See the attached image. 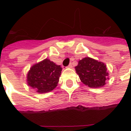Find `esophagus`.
<instances>
[{"mask_svg":"<svg viewBox=\"0 0 131 131\" xmlns=\"http://www.w3.org/2000/svg\"><path fill=\"white\" fill-rule=\"evenodd\" d=\"M67 67H68V68H71V67H72V65H71V64H69V65Z\"/></svg>","mask_w":131,"mask_h":131,"instance_id":"34e87169","label":"esophagus"}]
</instances>
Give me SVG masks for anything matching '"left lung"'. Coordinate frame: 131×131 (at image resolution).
<instances>
[{
	"instance_id": "left-lung-1",
	"label": "left lung",
	"mask_w": 131,
	"mask_h": 131,
	"mask_svg": "<svg viewBox=\"0 0 131 131\" xmlns=\"http://www.w3.org/2000/svg\"><path fill=\"white\" fill-rule=\"evenodd\" d=\"M75 69L81 82L90 88H101L109 79L105 64L91 57L79 60Z\"/></svg>"
}]
</instances>
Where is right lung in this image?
<instances>
[{
  "mask_svg": "<svg viewBox=\"0 0 131 131\" xmlns=\"http://www.w3.org/2000/svg\"><path fill=\"white\" fill-rule=\"evenodd\" d=\"M62 67L48 59L33 65L27 74L28 85L39 93L50 92L59 82Z\"/></svg>",
  "mask_w": 131,
  "mask_h": 131,
  "instance_id": "add662e5",
  "label": "right lung"
}]
</instances>
